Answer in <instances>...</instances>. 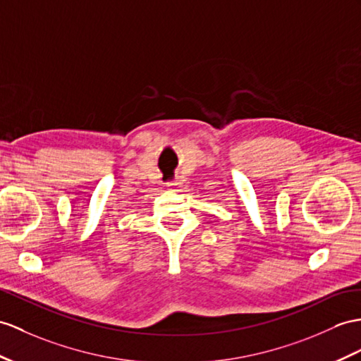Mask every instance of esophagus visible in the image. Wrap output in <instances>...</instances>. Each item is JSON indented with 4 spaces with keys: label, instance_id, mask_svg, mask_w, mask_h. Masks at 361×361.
<instances>
[{
    "label": "esophagus",
    "instance_id": "34e87169",
    "mask_svg": "<svg viewBox=\"0 0 361 361\" xmlns=\"http://www.w3.org/2000/svg\"><path fill=\"white\" fill-rule=\"evenodd\" d=\"M179 185H180V182H179L178 179H174V180L166 182V187H170V188H178Z\"/></svg>",
    "mask_w": 361,
    "mask_h": 361
}]
</instances>
